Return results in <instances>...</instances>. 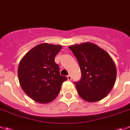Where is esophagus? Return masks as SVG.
Returning a JSON list of instances; mask_svg holds the SVG:
<instances>
[{
    "instance_id": "obj_1",
    "label": "esophagus",
    "mask_w": 130,
    "mask_h": 130,
    "mask_svg": "<svg viewBox=\"0 0 130 130\" xmlns=\"http://www.w3.org/2000/svg\"><path fill=\"white\" fill-rule=\"evenodd\" d=\"M67 78H68V80H71V76L70 75H68Z\"/></svg>"
}]
</instances>
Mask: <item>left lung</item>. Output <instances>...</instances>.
I'll use <instances>...</instances> for the list:
<instances>
[{"instance_id": "8db88e82", "label": "left lung", "mask_w": 130, "mask_h": 130, "mask_svg": "<svg viewBox=\"0 0 130 130\" xmlns=\"http://www.w3.org/2000/svg\"><path fill=\"white\" fill-rule=\"evenodd\" d=\"M76 57L82 73L75 82L79 96L88 102L101 100L110 92L117 75L116 65L109 54L90 42L69 46Z\"/></svg>"}]
</instances>
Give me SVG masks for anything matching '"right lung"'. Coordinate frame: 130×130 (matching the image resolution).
Listing matches in <instances>:
<instances>
[{
  "instance_id": "right-lung-1",
  "label": "right lung",
  "mask_w": 130,
  "mask_h": 130,
  "mask_svg": "<svg viewBox=\"0 0 130 130\" xmlns=\"http://www.w3.org/2000/svg\"><path fill=\"white\" fill-rule=\"evenodd\" d=\"M61 45L48 43L38 44L23 56L19 63L20 84L26 94L40 103H50L60 92L61 85L67 80L62 76L55 57Z\"/></svg>"
}]
</instances>
